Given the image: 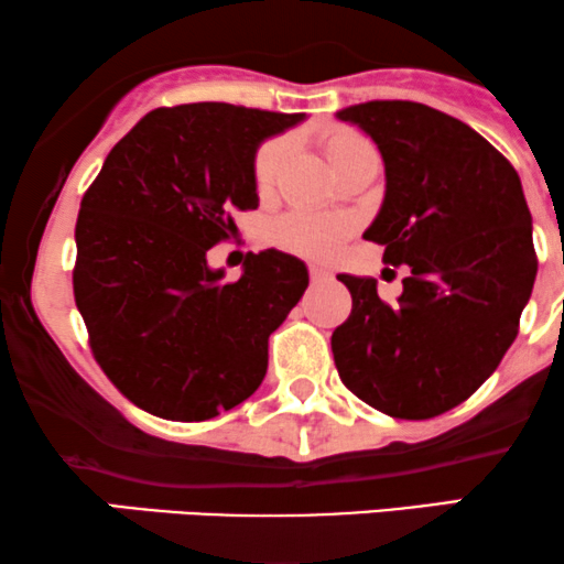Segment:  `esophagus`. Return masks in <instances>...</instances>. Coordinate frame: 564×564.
Segmentation results:
<instances>
[{
  "instance_id": "1",
  "label": "esophagus",
  "mask_w": 564,
  "mask_h": 564,
  "mask_svg": "<svg viewBox=\"0 0 564 564\" xmlns=\"http://www.w3.org/2000/svg\"><path fill=\"white\" fill-rule=\"evenodd\" d=\"M308 276H312V282H327L333 274L327 269H322V265H308Z\"/></svg>"
}]
</instances>
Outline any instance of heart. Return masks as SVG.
Masks as SVG:
<instances>
[{
    "label": "heart",
    "instance_id": "obj_1",
    "mask_svg": "<svg viewBox=\"0 0 564 564\" xmlns=\"http://www.w3.org/2000/svg\"><path fill=\"white\" fill-rule=\"evenodd\" d=\"M367 143L362 135L351 130H335L325 135L322 141V151H325L327 162L333 170L338 167L346 156L351 154L357 145ZM288 154V143L284 138H269L258 145L256 156H252V183H256L258 194H271L276 186L280 170ZM354 231V220L346 215H325V213H288L284 218L271 226V239L290 252H299L306 258H330L338 252L340 245L349 239Z\"/></svg>",
    "mask_w": 564,
    "mask_h": 564
}]
</instances>
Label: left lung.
I'll return each mask as SVG.
<instances>
[{"label": "left lung", "mask_w": 564, "mask_h": 564, "mask_svg": "<svg viewBox=\"0 0 564 564\" xmlns=\"http://www.w3.org/2000/svg\"><path fill=\"white\" fill-rule=\"evenodd\" d=\"M381 149L386 199L365 239L408 265L402 295L340 274L349 319L333 333L340 381L386 415L426 421L466 402L520 333L538 258L511 162L469 124L413 100L338 111Z\"/></svg>", "instance_id": "left-lung-1"}]
</instances>
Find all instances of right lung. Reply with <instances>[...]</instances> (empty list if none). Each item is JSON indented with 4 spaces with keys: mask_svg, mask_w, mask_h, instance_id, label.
Here are the masks:
<instances>
[{
    "mask_svg": "<svg viewBox=\"0 0 564 564\" xmlns=\"http://www.w3.org/2000/svg\"><path fill=\"white\" fill-rule=\"evenodd\" d=\"M301 119L162 106L113 145L82 197L74 301L95 362L145 413L207 421L261 386L269 335L301 301L308 271L263 250L224 282L207 250L237 231L234 210L258 207V143Z\"/></svg>",
    "mask_w": 564,
    "mask_h": 564,
    "instance_id": "add662e5",
    "label": "right lung"
}]
</instances>
